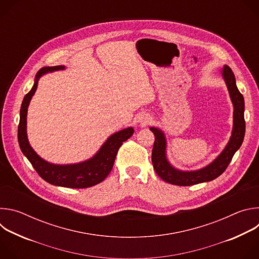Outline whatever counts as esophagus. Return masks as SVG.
Instances as JSON below:
<instances>
[{
    "label": "esophagus",
    "instance_id": "esophagus-1",
    "mask_svg": "<svg viewBox=\"0 0 259 259\" xmlns=\"http://www.w3.org/2000/svg\"><path fill=\"white\" fill-rule=\"evenodd\" d=\"M145 123H146V121H144V124H145Z\"/></svg>",
    "mask_w": 259,
    "mask_h": 259
}]
</instances>
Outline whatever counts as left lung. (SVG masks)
Masks as SVG:
<instances>
[{
	"label": "left lung",
	"instance_id": "left-lung-1",
	"mask_svg": "<svg viewBox=\"0 0 259 259\" xmlns=\"http://www.w3.org/2000/svg\"><path fill=\"white\" fill-rule=\"evenodd\" d=\"M223 76L227 83L233 104H234V128L232 137L224 152L209 166L194 172H182L169 165L165 155L166 140L164 134L157 128L152 127L151 131L155 134V143L153 146L152 162L156 173L164 181L179 187H189L201 182L211 181L223 174L231 163L235 153L240 149L245 136L244 119V97L236 85V79L233 70L226 65L223 69Z\"/></svg>",
	"mask_w": 259,
	"mask_h": 259
}]
</instances>
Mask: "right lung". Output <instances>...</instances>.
<instances>
[{"mask_svg":"<svg viewBox=\"0 0 259 259\" xmlns=\"http://www.w3.org/2000/svg\"><path fill=\"white\" fill-rule=\"evenodd\" d=\"M64 68V66L43 67L36 73L34 84L31 90L25 94L21 108L20 121L18 125V143L23 155L30 162L31 166L45 181L54 184V186L70 188V189H86L100 183L112 171L118 151L124 141L129 139L134 130L133 128H126L110 136L102 145L99 152L90 160L75 164V165H53L34 153L31 149L26 136V113L28 103L38 87V80L47 71Z\"/></svg>","mask_w":259,"mask_h":259,"instance_id":"add662e5","label":"right lung"}]
</instances>
